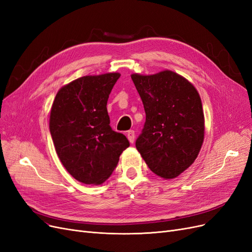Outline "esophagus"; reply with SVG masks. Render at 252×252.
Returning <instances> with one entry per match:
<instances>
[{
  "label": "esophagus",
  "instance_id": "obj_1",
  "mask_svg": "<svg viewBox=\"0 0 252 252\" xmlns=\"http://www.w3.org/2000/svg\"><path fill=\"white\" fill-rule=\"evenodd\" d=\"M127 137H128V141L131 143V144H133L134 138H135L134 130H129V131H127Z\"/></svg>",
  "mask_w": 252,
  "mask_h": 252
}]
</instances>
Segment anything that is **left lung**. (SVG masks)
<instances>
[{"label": "left lung", "mask_w": 252, "mask_h": 252, "mask_svg": "<svg viewBox=\"0 0 252 252\" xmlns=\"http://www.w3.org/2000/svg\"><path fill=\"white\" fill-rule=\"evenodd\" d=\"M146 122L135 147L149 169L173 179L192 164L204 140L202 103L185 77L164 70L153 75L132 74Z\"/></svg>", "instance_id": "8db88e82"}]
</instances>
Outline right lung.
Returning a JSON list of instances; mask_svg holds the SVG:
<instances>
[{"label":"right lung","mask_w":252,"mask_h":252,"mask_svg":"<svg viewBox=\"0 0 252 252\" xmlns=\"http://www.w3.org/2000/svg\"><path fill=\"white\" fill-rule=\"evenodd\" d=\"M120 73L90 75L63 85L50 112V132L65 170L84 185H101L114 172L127 137L109 126L107 100Z\"/></svg>","instance_id":"add662e5"}]
</instances>
